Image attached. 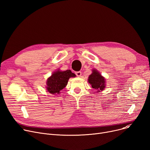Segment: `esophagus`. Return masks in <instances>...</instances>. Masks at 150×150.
Returning <instances> with one entry per match:
<instances>
[{
    "label": "esophagus",
    "instance_id": "1",
    "mask_svg": "<svg viewBox=\"0 0 150 150\" xmlns=\"http://www.w3.org/2000/svg\"><path fill=\"white\" fill-rule=\"evenodd\" d=\"M75 74L77 76H81V72H80V71H78V72H75Z\"/></svg>",
    "mask_w": 150,
    "mask_h": 150
}]
</instances>
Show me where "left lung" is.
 I'll list each match as a JSON object with an SVG mask.
<instances>
[{
  "label": "left lung",
  "instance_id": "1",
  "mask_svg": "<svg viewBox=\"0 0 150 150\" xmlns=\"http://www.w3.org/2000/svg\"><path fill=\"white\" fill-rule=\"evenodd\" d=\"M88 82L92 88L98 91H103L105 88V79L96 70H93L92 74L89 75Z\"/></svg>",
  "mask_w": 150,
  "mask_h": 150
}]
</instances>
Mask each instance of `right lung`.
<instances>
[{
    "label": "right lung",
    "mask_w": 150,
    "mask_h": 150,
    "mask_svg": "<svg viewBox=\"0 0 150 150\" xmlns=\"http://www.w3.org/2000/svg\"><path fill=\"white\" fill-rule=\"evenodd\" d=\"M75 75L70 70L59 71L53 73L52 76L47 81V89L50 93H59L67 84L70 77H74Z\"/></svg>",
    "instance_id": "obj_1"
}]
</instances>
